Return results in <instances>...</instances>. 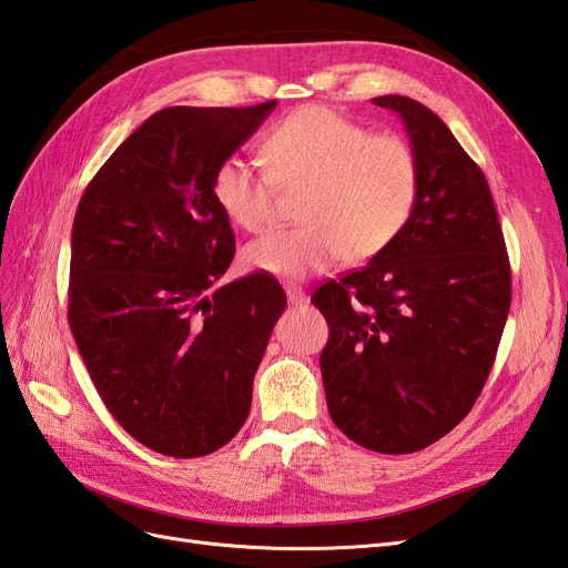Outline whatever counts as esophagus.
Masks as SVG:
<instances>
[{
	"instance_id": "1",
	"label": "esophagus",
	"mask_w": 568,
	"mask_h": 568,
	"mask_svg": "<svg viewBox=\"0 0 568 568\" xmlns=\"http://www.w3.org/2000/svg\"><path fill=\"white\" fill-rule=\"evenodd\" d=\"M285 295H287V302H290V304L307 302V293H304V290L297 287V285H287V287H285Z\"/></svg>"
}]
</instances>
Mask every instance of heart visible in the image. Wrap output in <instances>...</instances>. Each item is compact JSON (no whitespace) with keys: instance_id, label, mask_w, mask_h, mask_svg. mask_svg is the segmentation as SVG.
Listing matches in <instances>:
<instances>
[{"instance_id":"1","label":"heart","mask_w":568,"mask_h":568,"mask_svg":"<svg viewBox=\"0 0 568 568\" xmlns=\"http://www.w3.org/2000/svg\"><path fill=\"white\" fill-rule=\"evenodd\" d=\"M264 168L237 155L213 174V196L242 230L266 225L275 186L304 189L295 230H275L244 246L246 268L300 281L343 256L369 261L408 225L419 196L413 145L328 108H302L275 124L261 143Z\"/></svg>"}]
</instances>
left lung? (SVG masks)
<instances>
[{"instance_id": "obj_1", "label": "left lung", "mask_w": 568, "mask_h": 568, "mask_svg": "<svg viewBox=\"0 0 568 568\" xmlns=\"http://www.w3.org/2000/svg\"><path fill=\"white\" fill-rule=\"evenodd\" d=\"M396 112L419 163V196L396 242L312 295L328 322L322 365L331 419L376 454L442 439L483 390L511 307V268L489 184L436 114Z\"/></svg>"}]
</instances>
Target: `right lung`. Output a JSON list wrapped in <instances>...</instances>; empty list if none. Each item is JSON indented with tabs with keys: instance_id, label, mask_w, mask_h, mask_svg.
<instances>
[{
	"instance_id": "obj_1",
	"label": "right lung",
	"mask_w": 568,
	"mask_h": 568,
	"mask_svg": "<svg viewBox=\"0 0 568 568\" xmlns=\"http://www.w3.org/2000/svg\"><path fill=\"white\" fill-rule=\"evenodd\" d=\"M275 105L151 114L77 209L71 333L112 417L163 456H206L240 432L285 310L283 287L266 273L217 287L235 235L213 174Z\"/></svg>"
}]
</instances>
